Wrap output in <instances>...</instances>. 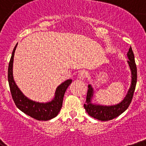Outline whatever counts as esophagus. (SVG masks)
Wrapping results in <instances>:
<instances>
[{
	"label": "esophagus",
	"mask_w": 146,
	"mask_h": 146,
	"mask_svg": "<svg viewBox=\"0 0 146 146\" xmlns=\"http://www.w3.org/2000/svg\"><path fill=\"white\" fill-rule=\"evenodd\" d=\"M87 76V73L85 70H81L78 74V78L81 80H84Z\"/></svg>",
	"instance_id": "34e87169"
}]
</instances>
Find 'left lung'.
I'll use <instances>...</instances> for the list:
<instances>
[{
	"mask_svg": "<svg viewBox=\"0 0 146 146\" xmlns=\"http://www.w3.org/2000/svg\"><path fill=\"white\" fill-rule=\"evenodd\" d=\"M127 57L129 59L127 62L132 72V84L126 98L121 103L111 106H100V105L97 106V105L92 104L91 102V98L93 96V89L91 85H88L86 99L84 107L88 114L94 119L103 121L112 120L120 115L122 113H124L130 105L132 98H133L134 92H135L136 84H137V67L135 64L134 53L131 46L129 48Z\"/></svg>",
	"mask_w": 146,
	"mask_h": 146,
	"instance_id": "obj_1",
	"label": "left lung"
}]
</instances>
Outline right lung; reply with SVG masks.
Listing matches in <instances>:
<instances>
[{"mask_svg":"<svg viewBox=\"0 0 146 146\" xmlns=\"http://www.w3.org/2000/svg\"><path fill=\"white\" fill-rule=\"evenodd\" d=\"M17 44L15 46L10 59L8 69V81L11 91L12 99L18 108L31 117L38 121H47L57 116L62 106L64 94L67 88L72 82L71 79H68L63 82L57 88L55 92V97L52 101L46 103L34 102L26 98L16 85L13 78V61L14 52Z\"/></svg>","mask_w":146,"mask_h":146,"instance_id":"1","label":"right lung"}]
</instances>
